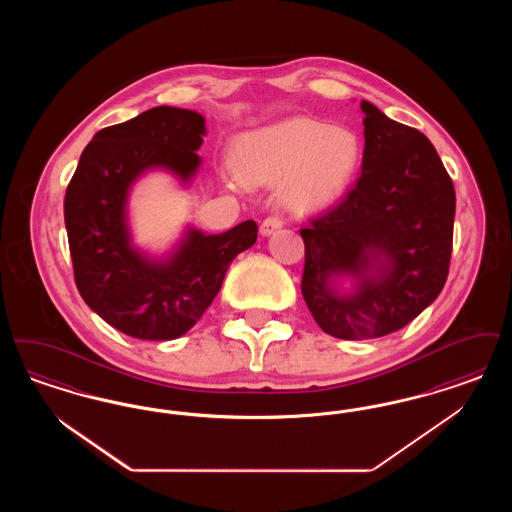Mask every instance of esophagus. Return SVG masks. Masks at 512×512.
Instances as JSON below:
<instances>
[{"label": "esophagus", "instance_id": "1", "mask_svg": "<svg viewBox=\"0 0 512 512\" xmlns=\"http://www.w3.org/2000/svg\"><path fill=\"white\" fill-rule=\"evenodd\" d=\"M282 224H284V220L280 219L278 215H270V217L263 220V224H261V234H263V236H270V234H274L278 228H282Z\"/></svg>", "mask_w": 512, "mask_h": 512}]
</instances>
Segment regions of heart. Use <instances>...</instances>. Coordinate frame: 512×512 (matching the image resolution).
<instances>
[{
  "mask_svg": "<svg viewBox=\"0 0 512 512\" xmlns=\"http://www.w3.org/2000/svg\"><path fill=\"white\" fill-rule=\"evenodd\" d=\"M355 132L328 122L292 119L244 134L234 149L236 171L251 184L286 180L284 199L293 211L330 205L361 165Z\"/></svg>",
  "mask_w": 512,
  "mask_h": 512,
  "instance_id": "heart-1",
  "label": "heart"
}]
</instances>
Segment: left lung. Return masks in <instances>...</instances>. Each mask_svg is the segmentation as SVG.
Instances as JSON below:
<instances>
[{
	"instance_id": "left-lung-1",
	"label": "left lung",
	"mask_w": 512,
	"mask_h": 512,
	"mask_svg": "<svg viewBox=\"0 0 512 512\" xmlns=\"http://www.w3.org/2000/svg\"><path fill=\"white\" fill-rule=\"evenodd\" d=\"M361 176L336 207L301 228V293L318 326L341 340L382 338L418 317L445 286L455 188L416 128L361 101ZM343 275L356 288L341 294Z\"/></svg>"
}]
</instances>
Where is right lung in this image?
<instances>
[{
	"label": "right lung",
	"mask_w": 512,
	"mask_h": 512,
	"mask_svg": "<svg viewBox=\"0 0 512 512\" xmlns=\"http://www.w3.org/2000/svg\"><path fill=\"white\" fill-rule=\"evenodd\" d=\"M205 119L178 107H153L99 130L84 147L65 194L74 282L86 305L138 340L186 334L219 293L238 253L257 242L255 220L222 234L188 228L165 259L138 251L126 222L132 184L149 169L190 182L201 165Z\"/></svg>",
	"instance_id": "1"
}]
</instances>
